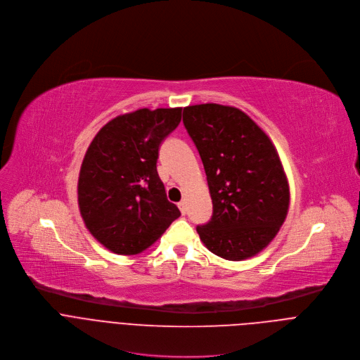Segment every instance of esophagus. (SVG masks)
Returning <instances> with one entry per match:
<instances>
[{
    "instance_id": "esophagus-1",
    "label": "esophagus",
    "mask_w": 360,
    "mask_h": 360,
    "mask_svg": "<svg viewBox=\"0 0 360 360\" xmlns=\"http://www.w3.org/2000/svg\"><path fill=\"white\" fill-rule=\"evenodd\" d=\"M179 208H180V211H181V214L184 215V214L187 212V205H186V201H180V202H179Z\"/></svg>"
}]
</instances>
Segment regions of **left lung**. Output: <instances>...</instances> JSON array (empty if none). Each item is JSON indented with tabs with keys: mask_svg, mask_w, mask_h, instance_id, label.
<instances>
[{
	"mask_svg": "<svg viewBox=\"0 0 360 360\" xmlns=\"http://www.w3.org/2000/svg\"><path fill=\"white\" fill-rule=\"evenodd\" d=\"M183 123L200 153L211 220L197 226L204 245L229 261L262 251L290 207V186L265 131L243 110L217 103L187 106Z\"/></svg>",
	"mask_w": 360,
	"mask_h": 360,
	"instance_id": "8db88e82",
	"label": "left lung"
}]
</instances>
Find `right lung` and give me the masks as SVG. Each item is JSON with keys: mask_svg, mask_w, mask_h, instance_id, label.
<instances>
[{"mask_svg": "<svg viewBox=\"0 0 360 360\" xmlns=\"http://www.w3.org/2000/svg\"><path fill=\"white\" fill-rule=\"evenodd\" d=\"M183 108L120 115L94 137L78 180V204L89 233L109 251L136 255L180 217L158 174L159 148Z\"/></svg>", "mask_w": 360, "mask_h": 360, "instance_id": "obj_1", "label": "right lung"}]
</instances>
